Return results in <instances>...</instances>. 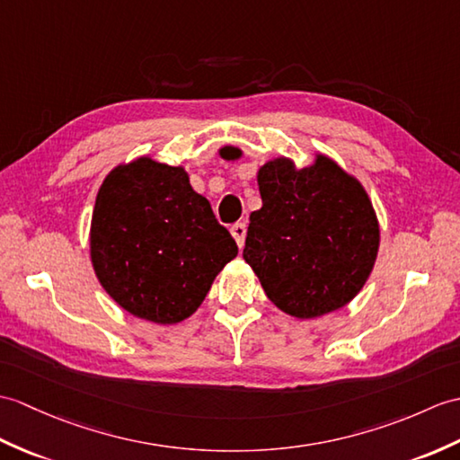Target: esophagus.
Wrapping results in <instances>:
<instances>
[{
  "instance_id": "obj_1",
  "label": "esophagus",
  "mask_w": 460,
  "mask_h": 460,
  "mask_svg": "<svg viewBox=\"0 0 460 460\" xmlns=\"http://www.w3.org/2000/svg\"><path fill=\"white\" fill-rule=\"evenodd\" d=\"M231 234H233V239L237 241V247L239 249H243L244 247V237H247V226H244V223H234V226L231 227Z\"/></svg>"
}]
</instances>
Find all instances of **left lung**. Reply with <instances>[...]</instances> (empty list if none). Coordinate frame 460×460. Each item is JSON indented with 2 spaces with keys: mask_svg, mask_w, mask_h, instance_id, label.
I'll list each match as a JSON object with an SVG mask.
<instances>
[{
  "mask_svg": "<svg viewBox=\"0 0 460 460\" xmlns=\"http://www.w3.org/2000/svg\"><path fill=\"white\" fill-rule=\"evenodd\" d=\"M219 156L234 160L241 151L223 146ZM256 181L262 208L249 217L243 259L269 300L297 319L345 307L367 284L380 247L365 186L322 153L304 168L276 156Z\"/></svg>",
  "mask_w": 460,
  "mask_h": 460,
  "instance_id": "1",
  "label": "left lung"
}]
</instances>
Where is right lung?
<instances>
[{"mask_svg":"<svg viewBox=\"0 0 460 460\" xmlns=\"http://www.w3.org/2000/svg\"><path fill=\"white\" fill-rule=\"evenodd\" d=\"M237 252L184 166L138 156L105 176L92 213L90 259L125 312L158 325L184 322Z\"/></svg>","mask_w":460,"mask_h":460,"instance_id":"obj_1","label":"right lung"}]
</instances>
